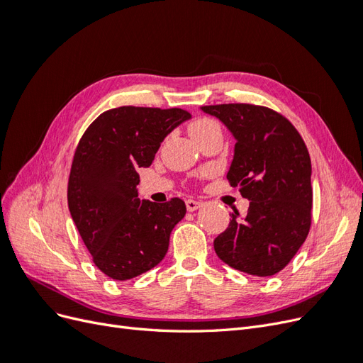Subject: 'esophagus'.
Masks as SVG:
<instances>
[{
  "instance_id": "34e87169",
  "label": "esophagus",
  "mask_w": 363,
  "mask_h": 363,
  "mask_svg": "<svg viewBox=\"0 0 363 363\" xmlns=\"http://www.w3.org/2000/svg\"><path fill=\"white\" fill-rule=\"evenodd\" d=\"M203 206V203L201 201H196V200H186V207H188V211L189 212H194V211H196V208H200Z\"/></svg>"
}]
</instances>
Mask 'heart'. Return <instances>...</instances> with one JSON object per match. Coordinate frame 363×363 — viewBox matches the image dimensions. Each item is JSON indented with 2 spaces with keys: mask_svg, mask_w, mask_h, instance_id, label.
<instances>
[{
  "mask_svg": "<svg viewBox=\"0 0 363 363\" xmlns=\"http://www.w3.org/2000/svg\"><path fill=\"white\" fill-rule=\"evenodd\" d=\"M216 128H221L216 121H213L211 118H199L191 124L189 133L192 138H199V136H203V135L208 133V131L216 130Z\"/></svg>",
  "mask_w": 363,
  "mask_h": 363,
  "instance_id": "heart-1",
  "label": "heart"
}]
</instances>
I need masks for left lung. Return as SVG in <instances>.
<instances>
[{
  "mask_svg": "<svg viewBox=\"0 0 363 363\" xmlns=\"http://www.w3.org/2000/svg\"><path fill=\"white\" fill-rule=\"evenodd\" d=\"M232 131L235 157L227 172L250 200L245 218L230 215L215 238L218 257L257 277L281 271L300 250L312 223L311 156L288 118L265 106L233 103L203 106Z\"/></svg>",
  "mask_w": 363,
  "mask_h": 363,
  "instance_id": "obj_1",
  "label": "left lung"
}]
</instances>
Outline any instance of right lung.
<instances>
[{"mask_svg":"<svg viewBox=\"0 0 363 363\" xmlns=\"http://www.w3.org/2000/svg\"><path fill=\"white\" fill-rule=\"evenodd\" d=\"M183 108L123 106L103 112L75 148L68 207L77 230L101 272L135 279L155 268L169 247L186 204L139 200V168H148L162 140L189 119Z\"/></svg>","mask_w":363,"mask_h":363,"instance_id":"obj_1","label":"right lung"}]
</instances>
